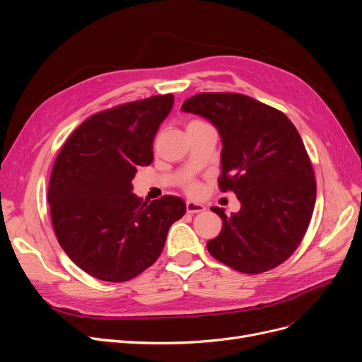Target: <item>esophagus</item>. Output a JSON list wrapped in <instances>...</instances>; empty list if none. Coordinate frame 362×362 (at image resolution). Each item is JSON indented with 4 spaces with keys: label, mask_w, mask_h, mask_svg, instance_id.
Wrapping results in <instances>:
<instances>
[{
    "label": "esophagus",
    "mask_w": 362,
    "mask_h": 362,
    "mask_svg": "<svg viewBox=\"0 0 362 362\" xmlns=\"http://www.w3.org/2000/svg\"><path fill=\"white\" fill-rule=\"evenodd\" d=\"M186 211L189 214H195V213H202L205 211V206L202 204L198 202H192V201H186Z\"/></svg>",
    "instance_id": "obj_1"
}]
</instances>
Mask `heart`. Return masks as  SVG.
I'll list each match as a JSON object with an SVG mask.
<instances>
[{"instance_id": "1", "label": "heart", "mask_w": 362, "mask_h": 362, "mask_svg": "<svg viewBox=\"0 0 362 362\" xmlns=\"http://www.w3.org/2000/svg\"><path fill=\"white\" fill-rule=\"evenodd\" d=\"M192 123H201V122H192ZM185 191H186L189 195L197 197V195L201 194V185H199L197 180L191 179V180H187V182L185 183Z\"/></svg>"}]
</instances>
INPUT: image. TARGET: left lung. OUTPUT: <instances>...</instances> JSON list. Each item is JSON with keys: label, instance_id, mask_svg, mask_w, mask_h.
I'll list each match as a JSON object with an SVG mask.
<instances>
[{"label": "left lung", "instance_id": "8db88e82", "mask_svg": "<svg viewBox=\"0 0 362 362\" xmlns=\"http://www.w3.org/2000/svg\"><path fill=\"white\" fill-rule=\"evenodd\" d=\"M182 110L217 127L223 144L218 187L235 192L242 204L232 216L211 208L223 229L206 242L208 252L246 274L277 267L305 235L317 195L296 127L281 111L235 92H202Z\"/></svg>", "mask_w": 362, "mask_h": 362}]
</instances>
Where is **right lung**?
Returning a JSON list of instances; mask_svg holds the SVG:
<instances>
[{
    "label": "right lung",
    "mask_w": 362,
    "mask_h": 362,
    "mask_svg": "<svg viewBox=\"0 0 362 362\" xmlns=\"http://www.w3.org/2000/svg\"><path fill=\"white\" fill-rule=\"evenodd\" d=\"M173 103V93L154 95L93 114L55 158L48 186L54 232L95 279L119 283L141 274L186 213L179 197L142 202L132 194L136 168L154 160L152 142Z\"/></svg>",
    "instance_id": "right-lung-1"
}]
</instances>
